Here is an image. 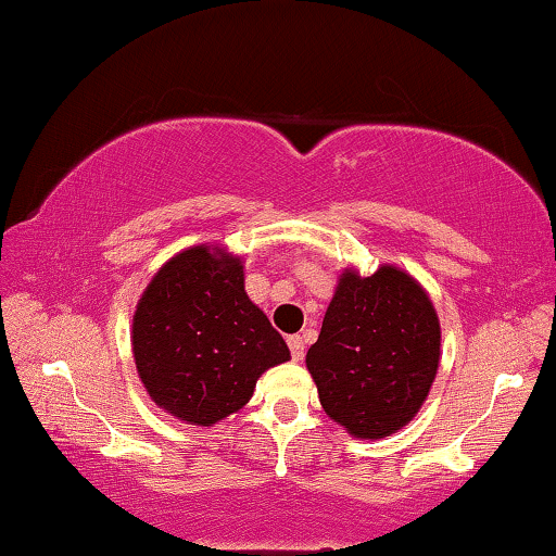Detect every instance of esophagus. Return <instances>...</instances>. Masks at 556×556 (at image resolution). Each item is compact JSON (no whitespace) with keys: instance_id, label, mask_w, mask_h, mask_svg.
<instances>
[{"instance_id":"esophagus-1","label":"esophagus","mask_w":556,"mask_h":556,"mask_svg":"<svg viewBox=\"0 0 556 556\" xmlns=\"http://www.w3.org/2000/svg\"><path fill=\"white\" fill-rule=\"evenodd\" d=\"M288 348H290V354H293L295 362H300V359L305 357V340L300 338V334H290Z\"/></svg>"}]
</instances>
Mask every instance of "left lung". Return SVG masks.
<instances>
[{
  "label": "left lung",
  "mask_w": 556,
  "mask_h": 556,
  "mask_svg": "<svg viewBox=\"0 0 556 556\" xmlns=\"http://www.w3.org/2000/svg\"><path fill=\"white\" fill-rule=\"evenodd\" d=\"M441 359L426 290L394 266L344 270L305 364L325 414L357 439H384L418 414Z\"/></svg>",
  "instance_id": "left-lung-1"
}]
</instances>
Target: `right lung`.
I'll return each mask as SVG.
<instances>
[{
  "mask_svg": "<svg viewBox=\"0 0 556 556\" xmlns=\"http://www.w3.org/2000/svg\"><path fill=\"white\" fill-rule=\"evenodd\" d=\"M132 354L152 402L194 426L239 412L263 371L290 359L245 295L243 261L204 243L154 273L132 317Z\"/></svg>",
  "mask_w": 556,
  "mask_h": 556,
  "instance_id": "right-lung-1",
  "label": "right lung"
}]
</instances>
